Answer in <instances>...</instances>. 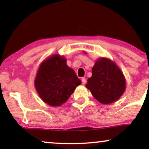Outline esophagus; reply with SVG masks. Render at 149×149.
<instances>
[{
  "instance_id": "34e87169",
  "label": "esophagus",
  "mask_w": 149,
  "mask_h": 149,
  "mask_svg": "<svg viewBox=\"0 0 149 149\" xmlns=\"http://www.w3.org/2000/svg\"><path fill=\"white\" fill-rule=\"evenodd\" d=\"M81 81H82L83 85H85V83H86V79H85V78H82V79H81Z\"/></svg>"
}]
</instances>
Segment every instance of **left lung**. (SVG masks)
Returning a JSON list of instances; mask_svg holds the SVG:
<instances>
[{"label": "left lung", "instance_id": "left-lung-1", "mask_svg": "<svg viewBox=\"0 0 149 149\" xmlns=\"http://www.w3.org/2000/svg\"><path fill=\"white\" fill-rule=\"evenodd\" d=\"M99 102L109 104L119 100L126 88L125 78L119 66L110 59L99 58L92 68V76L85 85Z\"/></svg>", "mask_w": 149, "mask_h": 149}]
</instances>
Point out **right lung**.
<instances>
[{
  "label": "right lung",
  "mask_w": 149,
  "mask_h": 149,
  "mask_svg": "<svg viewBox=\"0 0 149 149\" xmlns=\"http://www.w3.org/2000/svg\"><path fill=\"white\" fill-rule=\"evenodd\" d=\"M81 81L75 72L66 64L64 56L54 54L38 67L34 86L45 103L60 107L68 100Z\"/></svg>",
  "instance_id": "add662e5"
}]
</instances>
